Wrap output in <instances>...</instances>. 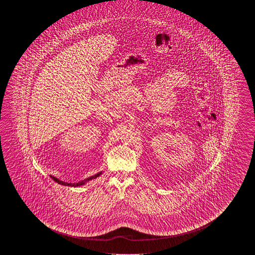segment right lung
<instances>
[{"label":"right lung","instance_id":"add662e5","mask_svg":"<svg viewBox=\"0 0 255 255\" xmlns=\"http://www.w3.org/2000/svg\"><path fill=\"white\" fill-rule=\"evenodd\" d=\"M103 172L101 171V172H98V173L96 174V175H94V176H91V177H89V178H87V179H84V180H82V181H79V182H77V183H68V182H65V181H62V180H60L59 179H57V178H55V177H53V176H50L52 179H54L55 182H57L58 184L63 185V186H69V187H79V186H82V185H85L88 181H90V180H92V179H97L98 178L100 175H102Z\"/></svg>","mask_w":255,"mask_h":255}]
</instances>
